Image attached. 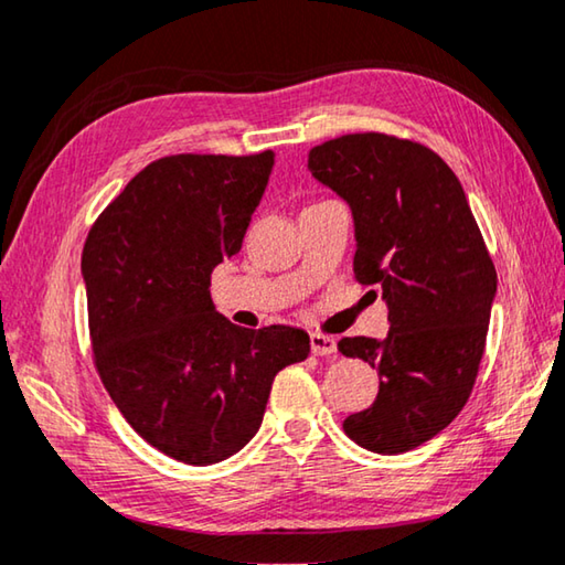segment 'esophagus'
<instances>
[{"mask_svg":"<svg viewBox=\"0 0 565 565\" xmlns=\"http://www.w3.org/2000/svg\"><path fill=\"white\" fill-rule=\"evenodd\" d=\"M310 348L316 355H332L338 350V343H335V338L322 335V332H312Z\"/></svg>","mask_w":565,"mask_h":565,"instance_id":"obj_1","label":"esophagus"}]
</instances>
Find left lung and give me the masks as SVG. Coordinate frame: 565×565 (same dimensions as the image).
Returning a JSON list of instances; mask_svg holds the SVG:
<instances>
[{"mask_svg":"<svg viewBox=\"0 0 565 565\" xmlns=\"http://www.w3.org/2000/svg\"><path fill=\"white\" fill-rule=\"evenodd\" d=\"M308 170L348 202L353 270L387 305V335L338 350L377 367L381 391L348 415L350 440L395 456L423 446L473 391L498 280L463 184L418 142L363 132L312 147Z\"/></svg>","mask_w":565,"mask_h":565,"instance_id":"8db88e82","label":"left lung"}]
</instances>
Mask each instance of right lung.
<instances>
[{
    "mask_svg": "<svg viewBox=\"0 0 565 565\" xmlns=\"http://www.w3.org/2000/svg\"><path fill=\"white\" fill-rule=\"evenodd\" d=\"M273 164V150L162 157L109 202L82 249L102 383L127 423L182 463L243 450L275 375L310 353L305 330L237 328L210 298V275L243 247Z\"/></svg>",
    "mask_w": 565,
    "mask_h": 565,
    "instance_id": "add662e5",
    "label": "right lung"
}]
</instances>
